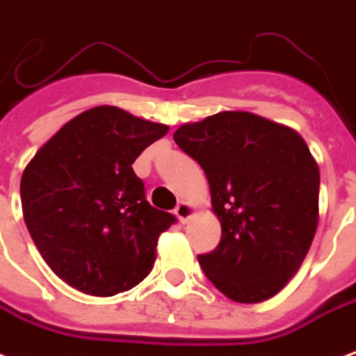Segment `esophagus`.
<instances>
[{
    "instance_id": "esophagus-1",
    "label": "esophagus",
    "mask_w": 356,
    "mask_h": 356,
    "mask_svg": "<svg viewBox=\"0 0 356 356\" xmlns=\"http://www.w3.org/2000/svg\"><path fill=\"white\" fill-rule=\"evenodd\" d=\"M175 215L181 222H186L194 215V207L188 202H179L177 207H175Z\"/></svg>"
}]
</instances>
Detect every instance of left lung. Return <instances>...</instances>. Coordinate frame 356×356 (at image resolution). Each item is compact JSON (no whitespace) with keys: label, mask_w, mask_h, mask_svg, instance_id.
Segmentation results:
<instances>
[{"label":"left lung","mask_w":356,"mask_h":356,"mask_svg":"<svg viewBox=\"0 0 356 356\" xmlns=\"http://www.w3.org/2000/svg\"><path fill=\"white\" fill-rule=\"evenodd\" d=\"M204 170L220 241L198 254L234 302L272 298L298 272L318 222V168L298 134L243 111L217 113L173 134Z\"/></svg>","instance_id":"8db88e82"}]
</instances>
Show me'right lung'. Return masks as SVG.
Masks as SVG:
<instances>
[{
    "instance_id": "1",
    "label": "right lung",
    "mask_w": 356,
    "mask_h": 356,
    "mask_svg": "<svg viewBox=\"0 0 356 356\" xmlns=\"http://www.w3.org/2000/svg\"><path fill=\"white\" fill-rule=\"evenodd\" d=\"M165 134V124L102 105L62 126L26 165L24 220L70 286L113 296L149 275L158 238L177 218L147 202L131 164Z\"/></svg>"
}]
</instances>
